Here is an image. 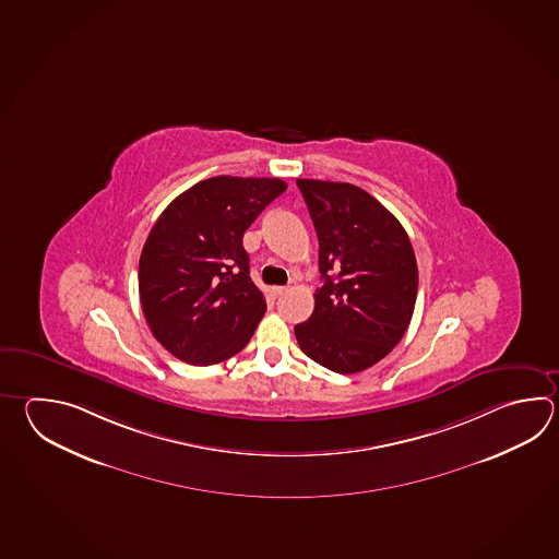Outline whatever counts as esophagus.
Wrapping results in <instances>:
<instances>
[{
	"instance_id": "1",
	"label": "esophagus",
	"mask_w": 559,
	"mask_h": 559,
	"mask_svg": "<svg viewBox=\"0 0 559 559\" xmlns=\"http://www.w3.org/2000/svg\"><path fill=\"white\" fill-rule=\"evenodd\" d=\"M286 293V286H273L274 297H283Z\"/></svg>"
}]
</instances>
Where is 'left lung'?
Listing matches in <instances>:
<instances>
[{"label": "left lung", "instance_id": "left-lung-1", "mask_svg": "<svg viewBox=\"0 0 559 559\" xmlns=\"http://www.w3.org/2000/svg\"><path fill=\"white\" fill-rule=\"evenodd\" d=\"M319 237L322 286L295 326L320 366L354 374L382 360L404 336L418 295V266L399 218L350 182L298 179Z\"/></svg>", "mask_w": 559, "mask_h": 559}]
</instances>
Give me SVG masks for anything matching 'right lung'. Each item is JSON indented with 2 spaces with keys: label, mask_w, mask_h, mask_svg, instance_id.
<instances>
[{
  "label": "right lung",
  "mask_w": 559,
  "mask_h": 559,
  "mask_svg": "<svg viewBox=\"0 0 559 559\" xmlns=\"http://www.w3.org/2000/svg\"><path fill=\"white\" fill-rule=\"evenodd\" d=\"M276 177H213L167 206L139 259V298L153 336L182 362L240 353L266 302L249 274L242 235L285 193Z\"/></svg>",
  "instance_id": "add662e5"
}]
</instances>
